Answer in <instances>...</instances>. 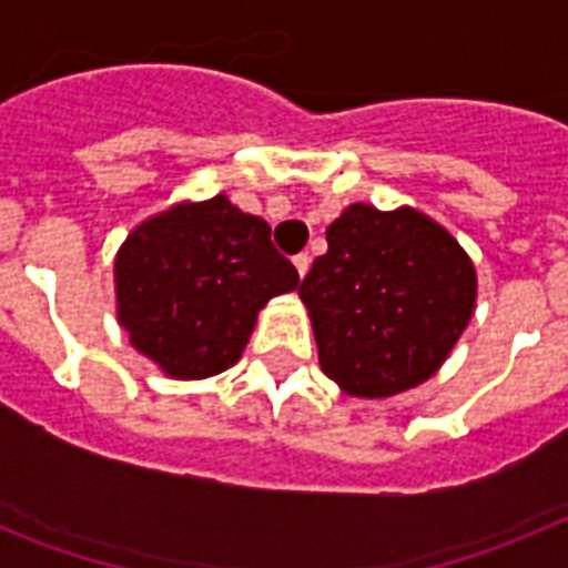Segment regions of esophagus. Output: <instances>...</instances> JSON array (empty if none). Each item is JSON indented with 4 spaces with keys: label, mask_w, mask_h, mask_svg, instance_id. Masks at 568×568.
Listing matches in <instances>:
<instances>
[{
    "label": "esophagus",
    "mask_w": 568,
    "mask_h": 568,
    "mask_svg": "<svg viewBox=\"0 0 568 568\" xmlns=\"http://www.w3.org/2000/svg\"><path fill=\"white\" fill-rule=\"evenodd\" d=\"M292 262H294V267H297V276H301V280L306 274H310V262H312L310 253H297V256H294Z\"/></svg>",
    "instance_id": "obj_1"
}]
</instances>
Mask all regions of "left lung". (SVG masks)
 Segmentation results:
<instances>
[{
    "label": "left lung",
    "mask_w": 568,
    "mask_h": 568,
    "mask_svg": "<svg viewBox=\"0 0 568 568\" xmlns=\"http://www.w3.org/2000/svg\"><path fill=\"white\" fill-rule=\"evenodd\" d=\"M321 372L356 397H392L439 372L471 321L477 274L445 226L354 203L303 276Z\"/></svg>",
    "instance_id": "left-lung-1"
}]
</instances>
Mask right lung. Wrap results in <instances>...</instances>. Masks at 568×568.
Segmentation results:
<instances>
[{"instance_id":"1","label":"right lung","mask_w":568,"mask_h":568,"mask_svg":"<svg viewBox=\"0 0 568 568\" xmlns=\"http://www.w3.org/2000/svg\"><path fill=\"white\" fill-rule=\"evenodd\" d=\"M301 276L271 226L217 194L138 223L114 258L118 321L168 377L203 379L244 354L258 310Z\"/></svg>"}]
</instances>
